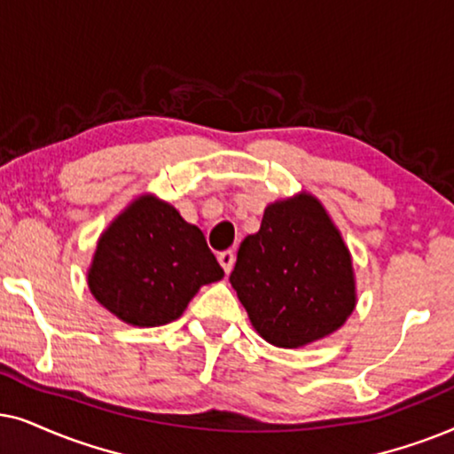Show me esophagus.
<instances>
[{
    "instance_id": "1",
    "label": "esophagus",
    "mask_w": 454,
    "mask_h": 454,
    "mask_svg": "<svg viewBox=\"0 0 454 454\" xmlns=\"http://www.w3.org/2000/svg\"><path fill=\"white\" fill-rule=\"evenodd\" d=\"M217 262H220L226 274H231L234 268V262H237V255H234V251H222L220 255H217Z\"/></svg>"
}]
</instances>
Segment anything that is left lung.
Masks as SVG:
<instances>
[{
	"mask_svg": "<svg viewBox=\"0 0 454 454\" xmlns=\"http://www.w3.org/2000/svg\"><path fill=\"white\" fill-rule=\"evenodd\" d=\"M231 284L257 334L280 348L330 336L357 305L348 247L305 191L265 207L259 231L240 243Z\"/></svg>",
	"mask_w": 454,
	"mask_h": 454,
	"instance_id": "obj_1",
	"label": "left lung"
}]
</instances>
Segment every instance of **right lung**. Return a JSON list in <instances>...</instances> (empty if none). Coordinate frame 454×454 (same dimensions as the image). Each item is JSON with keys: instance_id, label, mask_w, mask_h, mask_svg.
I'll return each instance as SVG.
<instances>
[{"instance_id": "add662e5", "label": "right lung", "mask_w": 454, "mask_h": 454, "mask_svg": "<svg viewBox=\"0 0 454 454\" xmlns=\"http://www.w3.org/2000/svg\"><path fill=\"white\" fill-rule=\"evenodd\" d=\"M223 270L203 232L164 199L145 192L101 232L87 270L97 303L138 328L170 324Z\"/></svg>"}]
</instances>
